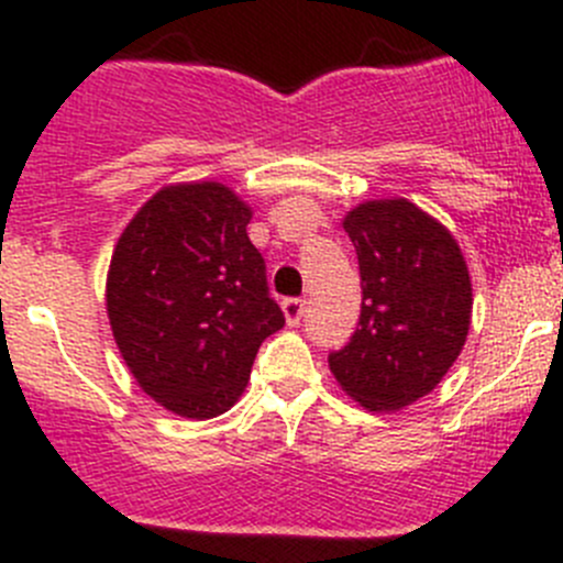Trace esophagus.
<instances>
[{
  "instance_id": "1",
  "label": "esophagus",
  "mask_w": 563,
  "mask_h": 563,
  "mask_svg": "<svg viewBox=\"0 0 563 563\" xmlns=\"http://www.w3.org/2000/svg\"><path fill=\"white\" fill-rule=\"evenodd\" d=\"M283 313H286V321L291 323H299V318L305 316V299L299 297H291V299H283Z\"/></svg>"
}]
</instances>
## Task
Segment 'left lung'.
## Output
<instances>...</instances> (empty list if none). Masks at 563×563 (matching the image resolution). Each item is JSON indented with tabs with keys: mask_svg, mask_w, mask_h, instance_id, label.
Listing matches in <instances>:
<instances>
[{
	"mask_svg": "<svg viewBox=\"0 0 563 563\" xmlns=\"http://www.w3.org/2000/svg\"><path fill=\"white\" fill-rule=\"evenodd\" d=\"M343 229L360 258L362 313L329 371L371 411H397L439 387L463 351L468 266L455 236L406 198L360 203Z\"/></svg>",
	"mask_w": 563,
	"mask_h": 563,
	"instance_id": "1",
	"label": "left lung"
}]
</instances>
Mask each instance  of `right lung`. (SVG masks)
I'll return each mask as SVG.
<instances>
[{
  "mask_svg": "<svg viewBox=\"0 0 563 563\" xmlns=\"http://www.w3.org/2000/svg\"><path fill=\"white\" fill-rule=\"evenodd\" d=\"M250 218L220 181L168 185L113 247L106 310L119 354L139 387L179 417L229 411L258 345L286 323Z\"/></svg>",
  "mask_w": 563,
  "mask_h": 563,
  "instance_id": "right-lung-1",
  "label": "right lung"
}]
</instances>
